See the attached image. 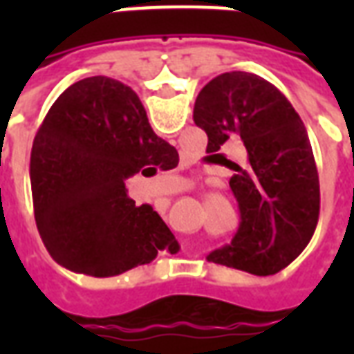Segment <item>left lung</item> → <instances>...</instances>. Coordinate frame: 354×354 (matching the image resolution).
Listing matches in <instances>:
<instances>
[{
  "mask_svg": "<svg viewBox=\"0 0 354 354\" xmlns=\"http://www.w3.org/2000/svg\"><path fill=\"white\" fill-rule=\"evenodd\" d=\"M193 121L207 132L208 153L230 138L246 147V161L233 162L230 180L241 225L231 245L208 254V261L279 273L304 252L319 222V172L301 117L260 75L225 72L201 88Z\"/></svg>",
  "mask_w": 354,
  "mask_h": 354,
  "instance_id": "8db88e82",
  "label": "left lung"
}]
</instances>
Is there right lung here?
Listing matches in <instances>:
<instances>
[{"mask_svg": "<svg viewBox=\"0 0 354 354\" xmlns=\"http://www.w3.org/2000/svg\"><path fill=\"white\" fill-rule=\"evenodd\" d=\"M176 165L178 151L155 134L131 87L104 75L70 85L30 157L35 223L50 258L73 273L113 277L176 252L161 216L124 189L127 178Z\"/></svg>", "mask_w": 354, "mask_h": 354, "instance_id": "1", "label": "right lung"}]
</instances>
